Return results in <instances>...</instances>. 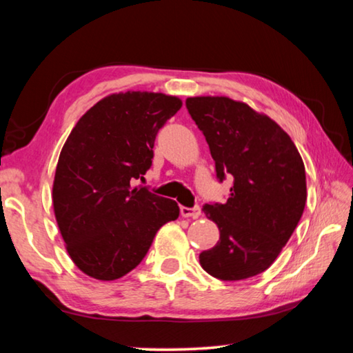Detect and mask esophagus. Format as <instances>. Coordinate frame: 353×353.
Returning a JSON list of instances; mask_svg holds the SVG:
<instances>
[{
    "instance_id": "esophagus-1",
    "label": "esophagus",
    "mask_w": 353,
    "mask_h": 353,
    "mask_svg": "<svg viewBox=\"0 0 353 353\" xmlns=\"http://www.w3.org/2000/svg\"><path fill=\"white\" fill-rule=\"evenodd\" d=\"M181 214L183 218H199L201 216V208L196 205L193 208L190 207H181Z\"/></svg>"
}]
</instances>
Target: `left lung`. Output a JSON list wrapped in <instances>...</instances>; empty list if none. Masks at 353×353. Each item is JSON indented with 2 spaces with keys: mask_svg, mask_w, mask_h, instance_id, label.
<instances>
[{
  "mask_svg": "<svg viewBox=\"0 0 353 353\" xmlns=\"http://www.w3.org/2000/svg\"><path fill=\"white\" fill-rule=\"evenodd\" d=\"M202 130L216 176L234 177L225 204H205L219 241L199 263L219 280H243L266 271L288 243L305 208L307 179L290 135L265 113L227 97L187 98Z\"/></svg>",
  "mask_w": 353,
  "mask_h": 353,
  "instance_id": "left-lung-1",
  "label": "left lung"
}]
</instances>
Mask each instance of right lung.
I'll return each instance as SVG.
<instances>
[{
    "label": "right lung",
    "instance_id": "add662e5",
    "mask_svg": "<svg viewBox=\"0 0 353 353\" xmlns=\"http://www.w3.org/2000/svg\"><path fill=\"white\" fill-rule=\"evenodd\" d=\"M181 107L171 94L112 93L83 113L65 141L52 207L70 259L88 277L126 276L160 227L179 218L176 201L134 183L151 168L159 129Z\"/></svg>",
    "mask_w": 353,
    "mask_h": 353
}]
</instances>
